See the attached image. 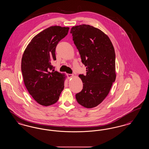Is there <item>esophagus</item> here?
<instances>
[{"label": "esophagus", "instance_id": "34e87169", "mask_svg": "<svg viewBox=\"0 0 149 149\" xmlns=\"http://www.w3.org/2000/svg\"><path fill=\"white\" fill-rule=\"evenodd\" d=\"M67 76H68V77L69 79H70V78H72V77H74V75H73V74H68L67 75Z\"/></svg>", "mask_w": 149, "mask_h": 149}]
</instances>
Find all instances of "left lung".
<instances>
[{
    "label": "left lung",
    "instance_id": "1",
    "mask_svg": "<svg viewBox=\"0 0 149 149\" xmlns=\"http://www.w3.org/2000/svg\"><path fill=\"white\" fill-rule=\"evenodd\" d=\"M70 33L86 67V75H79L83 89L76 94V99L84 107H96L109 94L116 79L113 45L107 34L89 25L73 26Z\"/></svg>",
    "mask_w": 149,
    "mask_h": 149
}]
</instances>
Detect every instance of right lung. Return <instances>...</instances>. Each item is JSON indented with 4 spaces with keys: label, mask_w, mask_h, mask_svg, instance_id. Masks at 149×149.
<instances>
[{
    "label": "right lung",
    "mask_w": 149,
    "mask_h": 149,
    "mask_svg": "<svg viewBox=\"0 0 149 149\" xmlns=\"http://www.w3.org/2000/svg\"><path fill=\"white\" fill-rule=\"evenodd\" d=\"M69 29V27L55 25L42 31L31 40L23 54L21 69L25 86L42 106L56 102L64 89L65 74L55 71L51 63L56 60L57 44Z\"/></svg>",
    "instance_id": "right-lung-1"
}]
</instances>
